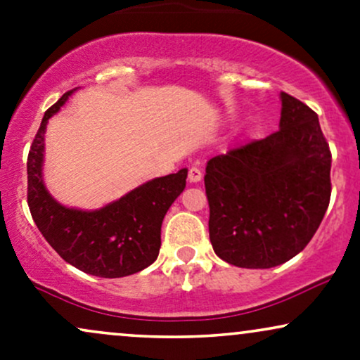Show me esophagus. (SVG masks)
<instances>
[{
	"label": "esophagus",
	"mask_w": 360,
	"mask_h": 360,
	"mask_svg": "<svg viewBox=\"0 0 360 360\" xmlns=\"http://www.w3.org/2000/svg\"><path fill=\"white\" fill-rule=\"evenodd\" d=\"M202 180V170L197 167H192L188 170V181L190 184H197V181Z\"/></svg>",
	"instance_id": "obj_1"
}]
</instances>
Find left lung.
Returning a JSON list of instances; mask_svg holds the SVG:
<instances>
[{
  "mask_svg": "<svg viewBox=\"0 0 360 360\" xmlns=\"http://www.w3.org/2000/svg\"><path fill=\"white\" fill-rule=\"evenodd\" d=\"M280 129L207 162L209 234L226 263L280 266L302 252L330 202L332 155L319 116L281 92Z\"/></svg>",
  "mask_w": 360,
  "mask_h": 360,
  "instance_id": "1",
  "label": "left lung"
}]
</instances>
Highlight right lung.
<instances>
[{
    "label": "right lung",
    "instance_id": "1",
    "mask_svg": "<svg viewBox=\"0 0 360 360\" xmlns=\"http://www.w3.org/2000/svg\"><path fill=\"white\" fill-rule=\"evenodd\" d=\"M74 91L41 120L28 153V207L38 231L62 259L99 278H122L153 264L162 246V222L187 184V168L148 180L96 210L65 207L44 184L45 131Z\"/></svg>",
    "mask_w": 360,
    "mask_h": 360
}]
</instances>
